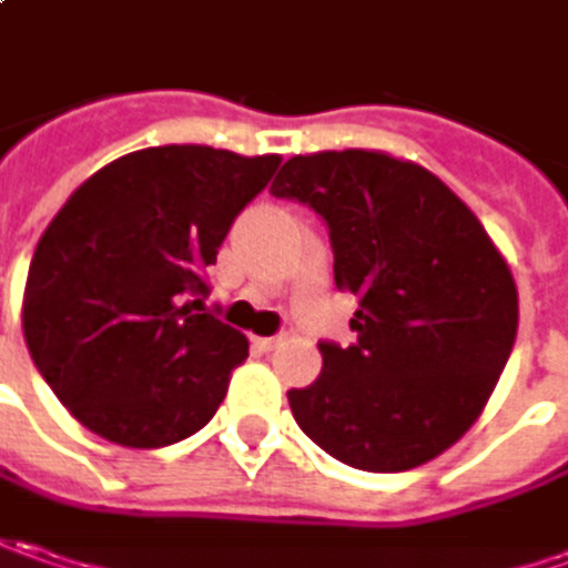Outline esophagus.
<instances>
[{
  "label": "esophagus",
  "mask_w": 568,
  "mask_h": 568,
  "mask_svg": "<svg viewBox=\"0 0 568 568\" xmlns=\"http://www.w3.org/2000/svg\"><path fill=\"white\" fill-rule=\"evenodd\" d=\"M280 343H283V336H257V339H254V348H257V352H273Z\"/></svg>",
  "instance_id": "obj_1"
}]
</instances>
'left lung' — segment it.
Returning a JSON list of instances; mask_svg holds the SVG:
<instances>
[{
  "mask_svg": "<svg viewBox=\"0 0 568 568\" xmlns=\"http://www.w3.org/2000/svg\"><path fill=\"white\" fill-rule=\"evenodd\" d=\"M270 191L326 220L336 288L358 298V343H321V377L288 389L298 427L362 471L437 459L480 418L516 343L506 257L434 172L383 150L292 156Z\"/></svg>",
  "mask_w": 568,
  "mask_h": 568,
  "instance_id": "1",
  "label": "left lung"
}]
</instances>
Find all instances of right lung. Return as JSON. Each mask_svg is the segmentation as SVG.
Here are the masks:
<instances>
[{
  "mask_svg": "<svg viewBox=\"0 0 568 568\" xmlns=\"http://www.w3.org/2000/svg\"><path fill=\"white\" fill-rule=\"evenodd\" d=\"M280 163L204 144L134 150L52 216L28 270L24 343L97 437L160 449L216 415L247 339L206 311L201 273Z\"/></svg>",
  "mask_w": 568,
  "mask_h": 568,
  "instance_id": "1",
  "label": "right lung"
}]
</instances>
